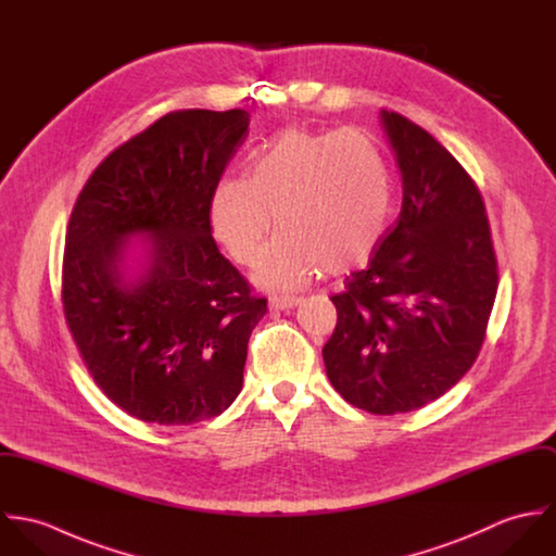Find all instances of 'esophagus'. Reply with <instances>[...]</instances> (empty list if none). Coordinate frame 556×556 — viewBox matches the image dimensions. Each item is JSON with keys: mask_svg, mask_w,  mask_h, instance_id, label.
<instances>
[{"mask_svg": "<svg viewBox=\"0 0 556 556\" xmlns=\"http://www.w3.org/2000/svg\"><path fill=\"white\" fill-rule=\"evenodd\" d=\"M300 304L298 295H271L269 298V308L271 311H289Z\"/></svg>", "mask_w": 556, "mask_h": 556, "instance_id": "obj_1", "label": "esophagus"}]
</instances>
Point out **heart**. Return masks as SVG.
Here are the masks:
<instances>
[{"mask_svg":"<svg viewBox=\"0 0 556 556\" xmlns=\"http://www.w3.org/2000/svg\"><path fill=\"white\" fill-rule=\"evenodd\" d=\"M392 205L390 166L370 135L289 128L250 156L245 177L218 181L210 216L216 239L245 267L261 261L276 218L280 236L261 280L298 287L318 267L362 265L386 236Z\"/></svg>","mask_w":556,"mask_h":556,"instance_id":"b5f03b06","label":"heart"}]
</instances>
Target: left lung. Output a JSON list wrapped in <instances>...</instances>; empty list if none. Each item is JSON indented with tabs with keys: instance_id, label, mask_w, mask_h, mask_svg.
Wrapping results in <instances>:
<instances>
[{
	"instance_id": "left-lung-1",
	"label": "left lung",
	"mask_w": 556,
	"mask_h": 556,
	"mask_svg": "<svg viewBox=\"0 0 556 556\" xmlns=\"http://www.w3.org/2000/svg\"><path fill=\"white\" fill-rule=\"evenodd\" d=\"M402 175V210L368 267L331 295L323 346L333 390L375 415L421 408L473 366L498 287L473 177L430 132L383 111Z\"/></svg>"
}]
</instances>
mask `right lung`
Listing matches in <instances>:
<instances>
[{"mask_svg":"<svg viewBox=\"0 0 556 556\" xmlns=\"http://www.w3.org/2000/svg\"><path fill=\"white\" fill-rule=\"evenodd\" d=\"M248 119L243 109L162 115L96 166L73 207L64 317L96 386L141 421H205L241 390L267 300L220 254L210 203ZM135 232L151 236V265L126 286L118 265Z\"/></svg>","mask_w":556,"mask_h":556,"instance_id":"1","label":"right lung"}]
</instances>
